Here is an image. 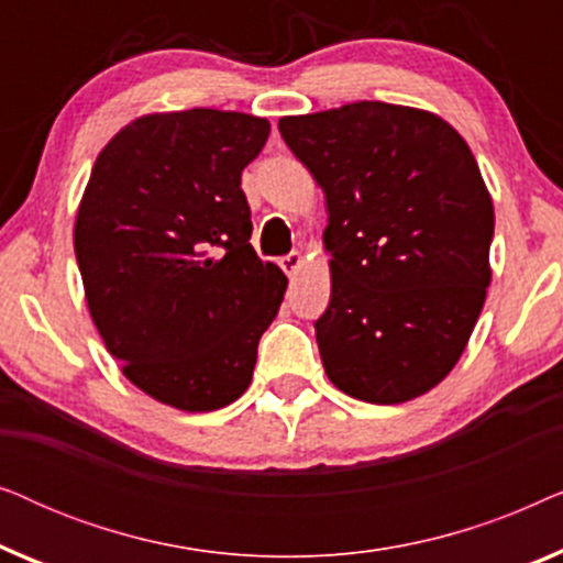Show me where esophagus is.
<instances>
[{
  "mask_svg": "<svg viewBox=\"0 0 563 563\" xmlns=\"http://www.w3.org/2000/svg\"><path fill=\"white\" fill-rule=\"evenodd\" d=\"M279 266L284 268V274H287V276H295L299 268H302V253H297V251L287 253V256L279 261Z\"/></svg>",
  "mask_w": 563,
  "mask_h": 563,
  "instance_id": "esophagus-1",
  "label": "esophagus"
}]
</instances>
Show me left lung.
I'll return each mask as SVG.
<instances>
[{"label":"left lung","mask_w":563,"mask_h":563,"mask_svg":"<svg viewBox=\"0 0 563 563\" xmlns=\"http://www.w3.org/2000/svg\"><path fill=\"white\" fill-rule=\"evenodd\" d=\"M279 133L328 202V379L372 405L426 395L464 353L492 276L495 210L466 141L387 102L282 118Z\"/></svg>","instance_id":"left-lung-1"}]
</instances>
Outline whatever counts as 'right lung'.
Here are the masks:
<instances>
[{
    "mask_svg": "<svg viewBox=\"0 0 563 563\" xmlns=\"http://www.w3.org/2000/svg\"><path fill=\"white\" fill-rule=\"evenodd\" d=\"M272 125L243 112L145 114L91 168L74 251L91 320L122 374L187 412L249 389L287 276L253 251L243 168Z\"/></svg>",
    "mask_w": 563,
    "mask_h": 563,
    "instance_id": "obj_1",
    "label": "right lung"
}]
</instances>
